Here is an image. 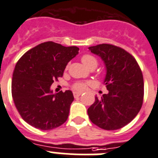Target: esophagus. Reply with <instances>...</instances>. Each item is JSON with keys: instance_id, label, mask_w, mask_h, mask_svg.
<instances>
[{"instance_id": "1", "label": "esophagus", "mask_w": 158, "mask_h": 158, "mask_svg": "<svg viewBox=\"0 0 158 158\" xmlns=\"http://www.w3.org/2000/svg\"><path fill=\"white\" fill-rule=\"evenodd\" d=\"M73 95H74V97H75V98H78V97H79L81 95V93H79V92H77V91H75L73 93Z\"/></svg>"}]
</instances>
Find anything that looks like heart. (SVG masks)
I'll return each mask as SVG.
<instances>
[{"label":"heart","instance_id":"heart-1","mask_svg":"<svg viewBox=\"0 0 158 158\" xmlns=\"http://www.w3.org/2000/svg\"><path fill=\"white\" fill-rule=\"evenodd\" d=\"M82 61L86 67H88L89 69L92 68V67H97L98 65V60L96 58L92 55L89 54H85L82 56ZM74 87L76 89H79V90H83L86 88V84L83 82H77L75 84Z\"/></svg>","mask_w":158,"mask_h":158}]
</instances>
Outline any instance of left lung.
Segmentation results:
<instances>
[{"label": "left lung", "mask_w": 158, "mask_h": 158, "mask_svg": "<svg viewBox=\"0 0 158 158\" xmlns=\"http://www.w3.org/2000/svg\"><path fill=\"white\" fill-rule=\"evenodd\" d=\"M89 51L104 61V83L109 90L87 109L89 120L105 130H116L130 123L143 106L144 82L142 71L133 56L110 44L90 46Z\"/></svg>", "instance_id": "left-lung-1"}]
</instances>
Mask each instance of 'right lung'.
I'll return each instance as SVG.
<instances>
[{"label": "right lung", "instance_id": "right-lung-1", "mask_svg": "<svg viewBox=\"0 0 158 158\" xmlns=\"http://www.w3.org/2000/svg\"><path fill=\"white\" fill-rule=\"evenodd\" d=\"M79 50L76 46L46 42L28 50L18 60L12 76V98L28 124L48 131L66 121L73 94L71 90L53 94L51 85L63 76L68 63Z\"/></svg>", "mask_w": 158, "mask_h": 158}]
</instances>
